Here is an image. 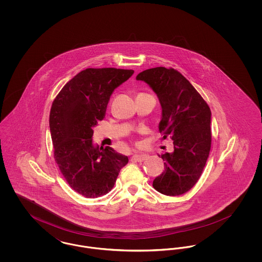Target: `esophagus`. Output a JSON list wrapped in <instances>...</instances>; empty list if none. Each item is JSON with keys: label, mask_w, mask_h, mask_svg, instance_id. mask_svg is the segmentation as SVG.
I'll return each instance as SVG.
<instances>
[{"label": "esophagus", "mask_w": 262, "mask_h": 262, "mask_svg": "<svg viewBox=\"0 0 262 262\" xmlns=\"http://www.w3.org/2000/svg\"><path fill=\"white\" fill-rule=\"evenodd\" d=\"M146 158H147V154H144V153H136L132 156V159L134 161H138V162H142Z\"/></svg>", "instance_id": "34e87169"}]
</instances>
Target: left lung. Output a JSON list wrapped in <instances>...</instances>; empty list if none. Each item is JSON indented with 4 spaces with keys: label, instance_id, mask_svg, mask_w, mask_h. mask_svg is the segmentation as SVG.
Segmentation results:
<instances>
[{
    "label": "left lung",
    "instance_id": "1",
    "mask_svg": "<svg viewBox=\"0 0 262 262\" xmlns=\"http://www.w3.org/2000/svg\"><path fill=\"white\" fill-rule=\"evenodd\" d=\"M137 79L157 94L162 107L159 132L163 139L170 137L174 143L173 152L161 155L165 171L155 178L153 187L169 196L186 193L200 180L210 152V108L187 78L172 68L149 69Z\"/></svg>",
    "mask_w": 262,
    "mask_h": 262
}]
</instances>
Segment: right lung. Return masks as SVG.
Returning <instances> with one entry per match:
<instances>
[{
	"instance_id": "right-lung-1",
	"label": "right lung",
	"mask_w": 262,
	"mask_h": 262,
	"mask_svg": "<svg viewBox=\"0 0 262 262\" xmlns=\"http://www.w3.org/2000/svg\"><path fill=\"white\" fill-rule=\"evenodd\" d=\"M133 70L86 69L72 78L51 107L54 157L64 180L77 193L94 199L112 189L127 156L93 145V127L105 117L113 91Z\"/></svg>"
}]
</instances>
